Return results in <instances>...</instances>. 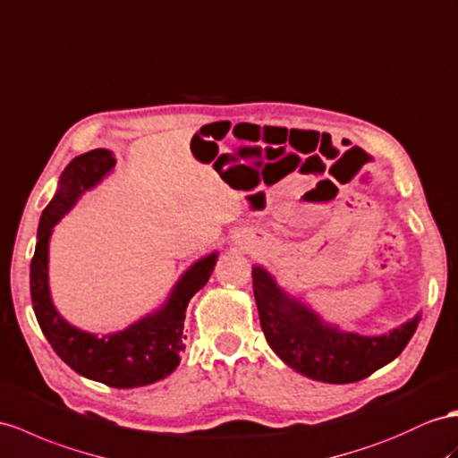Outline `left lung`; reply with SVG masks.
Returning a JSON list of instances; mask_svg holds the SVG:
<instances>
[{
    "instance_id": "obj_1",
    "label": "left lung",
    "mask_w": 458,
    "mask_h": 458,
    "mask_svg": "<svg viewBox=\"0 0 458 458\" xmlns=\"http://www.w3.org/2000/svg\"><path fill=\"white\" fill-rule=\"evenodd\" d=\"M253 294L268 346L286 366L323 383H354L393 361L412 338L421 315L383 336L343 333L290 300L273 276L253 267Z\"/></svg>"
}]
</instances>
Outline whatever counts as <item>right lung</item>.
Wrapping results in <instances>:
<instances>
[{"label": "right lung", "mask_w": 458, "mask_h": 458, "mask_svg": "<svg viewBox=\"0 0 458 458\" xmlns=\"http://www.w3.org/2000/svg\"><path fill=\"white\" fill-rule=\"evenodd\" d=\"M114 164V152L108 148L89 150L67 164L60 178V190L40 218L37 250L30 261V298L44 336L69 368L115 389H131L160 381L178 368L187 338L183 335L187 303L207 284L216 253L197 261L182 276L160 311L147 315L122 333L98 338L65 323L52 306L48 290L50 233L75 199L100 182Z\"/></svg>", "instance_id": "right-lung-1"}]
</instances>
